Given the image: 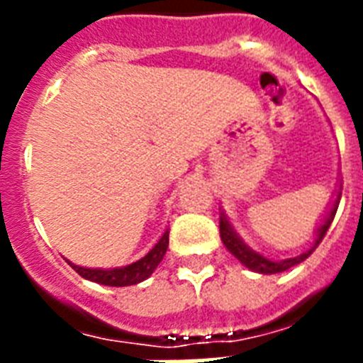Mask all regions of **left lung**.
<instances>
[{"instance_id":"8db88e82","label":"left lung","mask_w":363,"mask_h":363,"mask_svg":"<svg viewBox=\"0 0 363 363\" xmlns=\"http://www.w3.org/2000/svg\"><path fill=\"white\" fill-rule=\"evenodd\" d=\"M339 199H341V184L337 182V186H335V192H333L332 199H330V203H328L326 211H324V215H322L320 222L316 224L315 228V239H313V245H311L307 250H303L298 256H294V258H284V259H271L265 258L264 254L256 252L252 248L248 247L247 242L242 241L241 235H239L233 226L230 224V218H228L226 211L220 209V239L224 242V247L230 250V252L235 256V258L241 262L245 267H248L254 273H262V275H275V273H282V271L290 269L294 265L301 264L303 259H307L313 254L316 247H318V242L324 239L326 235L328 228L332 226V220L335 213H337L339 207Z\"/></svg>"}]
</instances>
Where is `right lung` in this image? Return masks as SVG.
<instances>
[{
	"label": "right lung",
	"instance_id": "right-lung-1",
	"mask_svg": "<svg viewBox=\"0 0 363 363\" xmlns=\"http://www.w3.org/2000/svg\"><path fill=\"white\" fill-rule=\"evenodd\" d=\"M167 247H169V228H165L158 242L143 258H139L133 264L104 269V267H82V265L71 264L69 259L67 262L86 281L98 282V284H104V286H131V284H139V282L147 281L148 277L152 275L154 269L164 259Z\"/></svg>",
	"mask_w": 363,
	"mask_h": 363
}]
</instances>
